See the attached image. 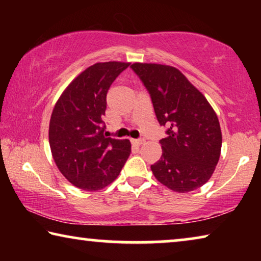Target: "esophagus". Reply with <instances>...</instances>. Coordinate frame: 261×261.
I'll use <instances>...</instances> for the list:
<instances>
[{"label": "esophagus", "instance_id": "esophagus-1", "mask_svg": "<svg viewBox=\"0 0 261 261\" xmlns=\"http://www.w3.org/2000/svg\"><path fill=\"white\" fill-rule=\"evenodd\" d=\"M131 143L134 145H137V146H140L145 143V139H131Z\"/></svg>", "mask_w": 261, "mask_h": 261}]
</instances>
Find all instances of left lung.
Here are the masks:
<instances>
[{
  "mask_svg": "<svg viewBox=\"0 0 261 261\" xmlns=\"http://www.w3.org/2000/svg\"><path fill=\"white\" fill-rule=\"evenodd\" d=\"M131 68L151 94L160 125L169 126L168 137L160 140V160L151 166L153 175L175 192L202 187L214 173L222 145L214 109L178 69L156 63Z\"/></svg>",
  "mask_w": 261,
  "mask_h": 261,
  "instance_id": "8db88e82",
  "label": "left lung"
}]
</instances>
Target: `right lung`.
I'll list each match as a JSON object with an SVG mask.
<instances>
[{"mask_svg":"<svg viewBox=\"0 0 261 261\" xmlns=\"http://www.w3.org/2000/svg\"><path fill=\"white\" fill-rule=\"evenodd\" d=\"M129 65L115 61L91 65L69 84L53 109L51 155L62 175L78 189L106 188L130 155V141L106 137L102 121L109 87Z\"/></svg>","mask_w":261,"mask_h":261,"instance_id":"1","label":"right lung"}]
</instances>
